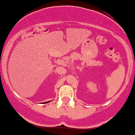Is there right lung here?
<instances>
[{
	"mask_svg": "<svg viewBox=\"0 0 135 135\" xmlns=\"http://www.w3.org/2000/svg\"><path fill=\"white\" fill-rule=\"evenodd\" d=\"M49 102H50V101H48V102H45V103H43V104H45V103H49Z\"/></svg>",
	"mask_w": 135,
	"mask_h": 135,
	"instance_id": "obj_1",
	"label": "right lung"
}]
</instances>
